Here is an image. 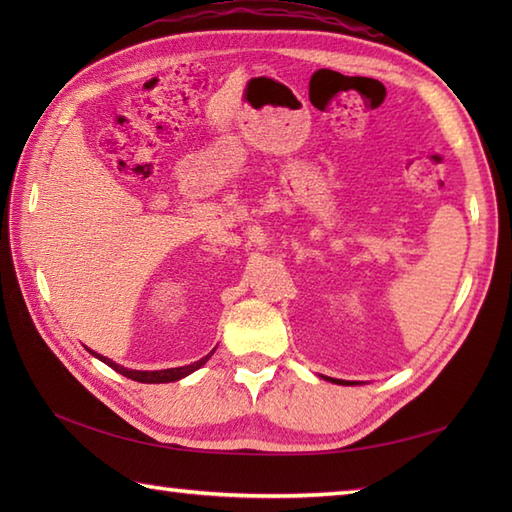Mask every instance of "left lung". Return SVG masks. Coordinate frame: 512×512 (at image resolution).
Here are the masks:
<instances>
[{
    "label": "left lung",
    "instance_id": "1",
    "mask_svg": "<svg viewBox=\"0 0 512 512\" xmlns=\"http://www.w3.org/2000/svg\"><path fill=\"white\" fill-rule=\"evenodd\" d=\"M334 380V383H343V385H350V383H347V380H336V378H332Z\"/></svg>",
    "mask_w": 512,
    "mask_h": 512
}]
</instances>
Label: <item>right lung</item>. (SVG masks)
Masks as SVG:
<instances>
[{
  "label": "right lung",
  "instance_id": "right-lung-1",
  "mask_svg": "<svg viewBox=\"0 0 512 512\" xmlns=\"http://www.w3.org/2000/svg\"><path fill=\"white\" fill-rule=\"evenodd\" d=\"M213 352H215V350H213ZM213 352H211V354H213ZM92 354H94L96 358H101V361H103L105 365H110L112 369H116L118 374H123V376H127V378L136 380V383H173V380H180V378H184V376H189L191 372H195V369H200V367L211 358V354H206L204 358H200V361H195V363H191V365H184V367L158 369V372H138V369H127V367L116 365L114 361H110V358H105V356L96 354V352H92Z\"/></svg>",
  "mask_w": 512,
  "mask_h": 512
}]
</instances>
